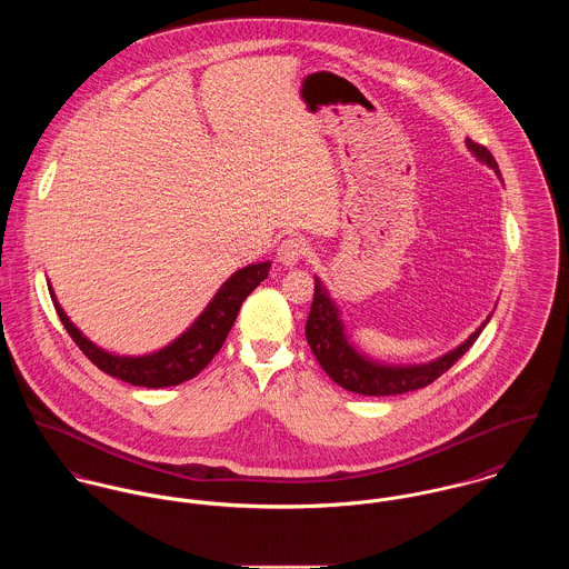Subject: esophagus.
<instances>
[{"instance_id":"esophagus-1","label":"esophagus","mask_w":569,"mask_h":569,"mask_svg":"<svg viewBox=\"0 0 569 569\" xmlns=\"http://www.w3.org/2000/svg\"><path fill=\"white\" fill-rule=\"evenodd\" d=\"M308 242L299 236H290L286 240H281L279 249H277V259L283 263V266H297L306 254H308Z\"/></svg>"}]
</instances>
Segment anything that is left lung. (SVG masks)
Returning a JSON list of instances; mask_svg holds the SVG:
<instances>
[{"label": "left lung", "mask_w": 569, "mask_h": 569, "mask_svg": "<svg viewBox=\"0 0 569 569\" xmlns=\"http://www.w3.org/2000/svg\"><path fill=\"white\" fill-rule=\"evenodd\" d=\"M465 143L478 161L489 166L498 174V179H502L498 161L485 146L471 139H467ZM491 316L493 312L487 316V320L465 342L442 353L441 358H435L421 365H386L369 358L353 345V340L347 333L338 303L331 299L325 283L315 277V301L306 322V338L322 371L338 386L358 395L388 397V395H401V392L426 388L435 379L441 378L458 358H462L469 351V347L478 340V336L482 333Z\"/></svg>", "instance_id": "obj_1"}]
</instances>
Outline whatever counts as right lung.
<instances>
[{
    "mask_svg": "<svg viewBox=\"0 0 569 569\" xmlns=\"http://www.w3.org/2000/svg\"><path fill=\"white\" fill-rule=\"evenodd\" d=\"M270 261H257L249 263L240 270H236L213 295V299L207 303V308L196 316L190 327L174 338L170 345L143 353V356H120L111 353L96 342H91L71 320L64 315L61 303L57 301V295L50 288V297L54 301L57 315L71 336V340L80 347V351L107 376L122 379L132 386L143 388H166L177 386L188 379L196 378L220 351L224 345L238 312L244 303V299L253 292L254 288L268 277Z\"/></svg>",
    "mask_w": 569,
    "mask_h": 569,
    "instance_id": "1",
    "label": "right lung"
}]
</instances>
